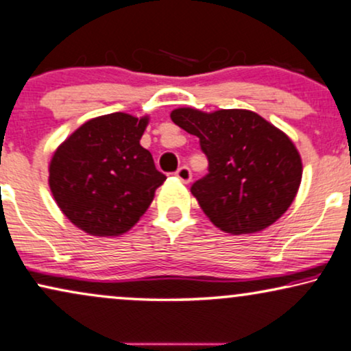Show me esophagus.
<instances>
[{
  "mask_svg": "<svg viewBox=\"0 0 351 351\" xmlns=\"http://www.w3.org/2000/svg\"><path fill=\"white\" fill-rule=\"evenodd\" d=\"M176 177L180 182H184V184H189V182L192 180V172H190V169L186 166H182V167H179V169H177Z\"/></svg>",
  "mask_w": 351,
  "mask_h": 351,
  "instance_id": "1",
  "label": "esophagus"
}]
</instances>
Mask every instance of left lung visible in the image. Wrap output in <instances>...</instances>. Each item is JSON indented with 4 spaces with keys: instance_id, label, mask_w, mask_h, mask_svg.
Here are the masks:
<instances>
[{
    "instance_id": "8db88e82",
    "label": "left lung",
    "mask_w": 351,
    "mask_h": 351,
    "mask_svg": "<svg viewBox=\"0 0 351 351\" xmlns=\"http://www.w3.org/2000/svg\"><path fill=\"white\" fill-rule=\"evenodd\" d=\"M171 119L199 138L209 174L192 185L203 213L232 235L274 224L297 197L303 165L297 147L248 109L177 108Z\"/></svg>"
}]
</instances>
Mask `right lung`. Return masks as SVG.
<instances>
[{
	"label": "right lung",
	"instance_id": "right-lung-1",
	"mask_svg": "<svg viewBox=\"0 0 351 351\" xmlns=\"http://www.w3.org/2000/svg\"><path fill=\"white\" fill-rule=\"evenodd\" d=\"M148 116L93 117L54 152L48 184L59 209L95 237H117L140 221L166 176L140 145Z\"/></svg>",
	"mask_w": 351,
	"mask_h": 351
}]
</instances>
